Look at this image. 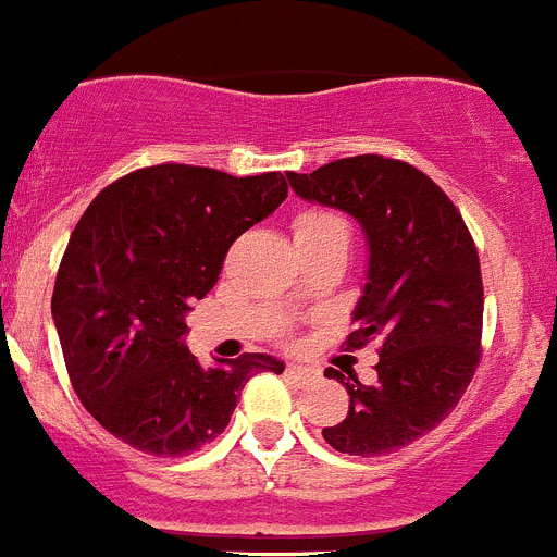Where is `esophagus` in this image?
<instances>
[{"instance_id": "obj_1", "label": "esophagus", "mask_w": 557, "mask_h": 557, "mask_svg": "<svg viewBox=\"0 0 557 557\" xmlns=\"http://www.w3.org/2000/svg\"><path fill=\"white\" fill-rule=\"evenodd\" d=\"M287 376L293 379L295 385H312V382H318V376H321V373L309 366H295V362H289Z\"/></svg>"}]
</instances>
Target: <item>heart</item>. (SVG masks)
Returning <instances> with one entry per match:
<instances>
[{
	"instance_id": "b5f03b06",
	"label": "heart",
	"mask_w": 557,
	"mask_h": 557,
	"mask_svg": "<svg viewBox=\"0 0 557 557\" xmlns=\"http://www.w3.org/2000/svg\"><path fill=\"white\" fill-rule=\"evenodd\" d=\"M326 231H343V234H348L346 228V220L337 218L334 211H304V214H298V220H295V236H312V234H326Z\"/></svg>"
}]
</instances>
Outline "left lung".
I'll return each mask as SVG.
<instances>
[{"label": "left lung", "instance_id": "1", "mask_svg": "<svg viewBox=\"0 0 557 557\" xmlns=\"http://www.w3.org/2000/svg\"><path fill=\"white\" fill-rule=\"evenodd\" d=\"M298 198L351 214L366 234V287L346 346L379 343L376 382L326 368L348 391V416L323 437L343 455L376 457L435 430L480 362L482 275L474 239L444 189L412 164L354 156L289 172Z\"/></svg>", "mask_w": 557, "mask_h": 557}]
</instances>
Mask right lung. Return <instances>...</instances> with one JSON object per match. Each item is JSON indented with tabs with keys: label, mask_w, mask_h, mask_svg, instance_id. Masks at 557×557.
<instances>
[{
	"label": "right lung",
	"mask_w": 557,
	"mask_h": 557,
	"mask_svg": "<svg viewBox=\"0 0 557 557\" xmlns=\"http://www.w3.org/2000/svg\"><path fill=\"white\" fill-rule=\"evenodd\" d=\"M284 198L282 172L159 164L91 200L58 270L52 321L83 407L113 437L156 457L198 451L253 373L284 371L270 354L203 368L186 348V312L218 284L231 243Z\"/></svg>",
	"instance_id": "1"
}]
</instances>
